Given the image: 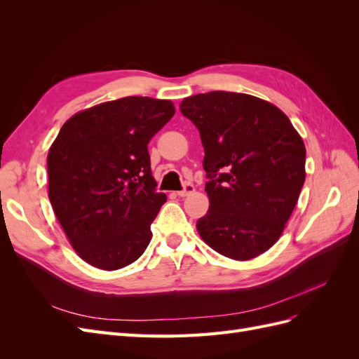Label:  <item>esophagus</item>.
<instances>
[{
	"mask_svg": "<svg viewBox=\"0 0 359 359\" xmlns=\"http://www.w3.org/2000/svg\"><path fill=\"white\" fill-rule=\"evenodd\" d=\"M193 191H194V186H193L191 182H187V184H184L182 190L177 191V194H178V196H181V198H186V196H189V194H191Z\"/></svg>",
	"mask_w": 359,
	"mask_h": 359,
	"instance_id": "1",
	"label": "esophagus"
}]
</instances>
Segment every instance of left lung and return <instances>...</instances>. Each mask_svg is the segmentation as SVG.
<instances>
[{
  "instance_id": "left-lung-1",
  "label": "left lung",
  "mask_w": 359,
  "mask_h": 359,
  "mask_svg": "<svg viewBox=\"0 0 359 359\" xmlns=\"http://www.w3.org/2000/svg\"><path fill=\"white\" fill-rule=\"evenodd\" d=\"M181 114L205 149L210 210L202 240L235 260L262 255L278 240L306 180V147L290 119L257 97L211 91L190 95Z\"/></svg>"
}]
</instances>
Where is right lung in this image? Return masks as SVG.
<instances>
[{"mask_svg":"<svg viewBox=\"0 0 359 359\" xmlns=\"http://www.w3.org/2000/svg\"><path fill=\"white\" fill-rule=\"evenodd\" d=\"M175 114L169 100L124 97L73 115L48 154L49 201L70 244L93 266L133 264L166 194L148 142Z\"/></svg>","mask_w":359,"mask_h":359,"instance_id":"1","label":"right lung"}]
</instances>
